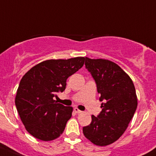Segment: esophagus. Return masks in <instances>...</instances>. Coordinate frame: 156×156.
I'll use <instances>...</instances> for the list:
<instances>
[{
	"label": "esophagus",
	"instance_id": "34e87169",
	"mask_svg": "<svg viewBox=\"0 0 156 156\" xmlns=\"http://www.w3.org/2000/svg\"><path fill=\"white\" fill-rule=\"evenodd\" d=\"M74 111H75L76 113H82V111H81V110H80L79 109L76 108V107H75V108L74 109Z\"/></svg>",
	"mask_w": 156,
	"mask_h": 156
}]
</instances>
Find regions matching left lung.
<instances>
[{"label": "left lung", "instance_id": "obj_1", "mask_svg": "<svg viewBox=\"0 0 156 156\" xmlns=\"http://www.w3.org/2000/svg\"><path fill=\"white\" fill-rule=\"evenodd\" d=\"M85 68L97 85L102 110L91 123L83 127L84 136L92 143L104 146L123 134L137 107L134 84L129 75L116 63L85 57Z\"/></svg>", "mask_w": 156, "mask_h": 156}]
</instances>
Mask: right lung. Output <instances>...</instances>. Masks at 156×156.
Listing matches in <instances>:
<instances>
[{"label": "right lung", "mask_w": 156, "mask_h": 156, "mask_svg": "<svg viewBox=\"0 0 156 156\" xmlns=\"http://www.w3.org/2000/svg\"><path fill=\"white\" fill-rule=\"evenodd\" d=\"M84 57L42 62L21 79L15 104L26 129L35 138L51 141L63 133L73 108L53 98L64 91L66 80L83 66Z\"/></svg>", "instance_id": "obj_1"}]
</instances>
